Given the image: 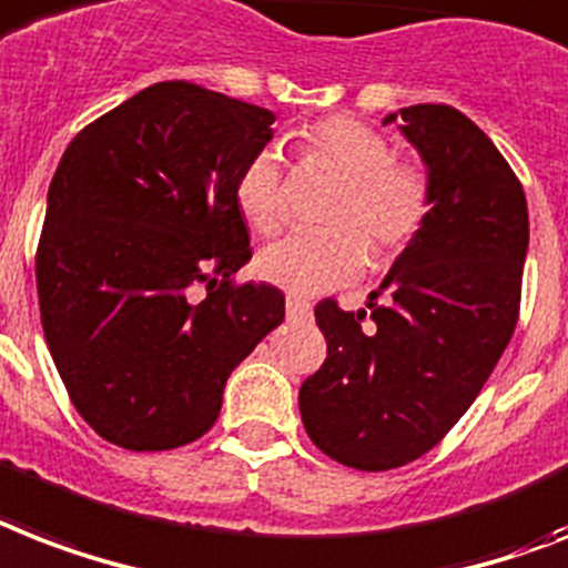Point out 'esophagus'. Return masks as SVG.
Segmentation results:
<instances>
[{"label":"esophagus","instance_id":"1","mask_svg":"<svg viewBox=\"0 0 568 568\" xmlns=\"http://www.w3.org/2000/svg\"><path fill=\"white\" fill-rule=\"evenodd\" d=\"M285 312H288L292 321H303V317L312 315V303L303 297H288L285 300Z\"/></svg>","mask_w":568,"mask_h":568}]
</instances>
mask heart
Wrapping results in <instances>:
<instances>
[{
	"instance_id": "obj_1",
	"label": "heart",
	"mask_w": 568,
	"mask_h": 568,
	"mask_svg": "<svg viewBox=\"0 0 568 568\" xmlns=\"http://www.w3.org/2000/svg\"><path fill=\"white\" fill-rule=\"evenodd\" d=\"M308 165L344 174L329 210V230H303L265 247L260 271L294 294H317L356 283L376 242L382 260L408 251L435 206V180L417 156H396L385 131L356 116H326L300 133ZM236 204L256 233H276L292 215V192L276 149L265 145L244 163Z\"/></svg>"
}]
</instances>
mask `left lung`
Masks as SVG:
<instances>
[{"instance_id":"left-lung-1","label":"left lung","mask_w":568,"mask_h":568,"mask_svg":"<svg viewBox=\"0 0 568 568\" xmlns=\"http://www.w3.org/2000/svg\"><path fill=\"white\" fill-rule=\"evenodd\" d=\"M399 119L435 206L367 312L317 303L326 362L300 388L312 444L362 473L412 464L464 417L514 335L528 251L523 183L490 136L449 104Z\"/></svg>"}]
</instances>
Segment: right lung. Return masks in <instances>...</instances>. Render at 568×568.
Listing matches in <instances>:
<instances>
[{"label": "right lung", "instance_id": "add662e5", "mask_svg": "<svg viewBox=\"0 0 568 568\" xmlns=\"http://www.w3.org/2000/svg\"><path fill=\"white\" fill-rule=\"evenodd\" d=\"M274 113L189 81L145 87L60 156L37 297L60 379L95 435L178 449L219 419L230 373L283 324L274 285L236 283L244 163Z\"/></svg>", "mask_w": 568, "mask_h": 568}]
</instances>
